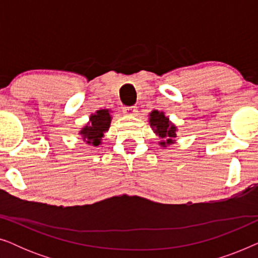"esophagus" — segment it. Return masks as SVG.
<instances>
[{
  "instance_id": "esophagus-1",
  "label": "esophagus",
  "mask_w": 258,
  "mask_h": 258,
  "mask_svg": "<svg viewBox=\"0 0 258 258\" xmlns=\"http://www.w3.org/2000/svg\"><path fill=\"white\" fill-rule=\"evenodd\" d=\"M123 112L128 116H135L137 115V107L133 105V107H124L123 108Z\"/></svg>"
}]
</instances>
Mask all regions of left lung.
Listing matches in <instances>:
<instances>
[{
    "label": "left lung",
    "mask_w": 258,
    "mask_h": 258,
    "mask_svg": "<svg viewBox=\"0 0 258 258\" xmlns=\"http://www.w3.org/2000/svg\"><path fill=\"white\" fill-rule=\"evenodd\" d=\"M149 124L151 129L154 130V133L161 139L160 142H158L161 147L165 148L175 143L177 126L170 122V119L165 116L163 111H151L149 114Z\"/></svg>",
    "instance_id": "1"
}]
</instances>
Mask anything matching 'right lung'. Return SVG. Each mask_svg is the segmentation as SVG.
Wrapping results in <instances>:
<instances>
[{
  "label": "right lung",
  "instance_id": "obj_1",
  "mask_svg": "<svg viewBox=\"0 0 258 258\" xmlns=\"http://www.w3.org/2000/svg\"><path fill=\"white\" fill-rule=\"evenodd\" d=\"M111 123V115L109 109H101L95 114H91L89 122L80 130V135L87 144L98 147L102 144L104 134L109 130Z\"/></svg>",
  "mask_w": 258,
  "mask_h": 258
}]
</instances>
